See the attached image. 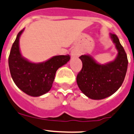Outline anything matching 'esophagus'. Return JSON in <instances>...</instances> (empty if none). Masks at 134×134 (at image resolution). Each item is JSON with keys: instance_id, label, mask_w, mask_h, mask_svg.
Returning <instances> with one entry per match:
<instances>
[{"instance_id": "esophagus-1", "label": "esophagus", "mask_w": 134, "mask_h": 134, "mask_svg": "<svg viewBox=\"0 0 134 134\" xmlns=\"http://www.w3.org/2000/svg\"><path fill=\"white\" fill-rule=\"evenodd\" d=\"M81 53L80 52H78L77 51H75V50H74V51H71V56L72 57H77V56L80 55Z\"/></svg>"}]
</instances>
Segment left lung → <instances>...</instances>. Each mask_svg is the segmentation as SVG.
I'll return each instance as SVG.
<instances>
[{
	"mask_svg": "<svg viewBox=\"0 0 134 134\" xmlns=\"http://www.w3.org/2000/svg\"><path fill=\"white\" fill-rule=\"evenodd\" d=\"M118 54L115 60L100 65L88 55H81L82 68L77 75V83L80 90L88 98L101 100L113 94L123 83L126 75L128 60L118 37L110 34Z\"/></svg>",
	"mask_w": 134,
	"mask_h": 134,
	"instance_id": "1",
	"label": "left lung"
}]
</instances>
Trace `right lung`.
Wrapping results in <instances>:
<instances>
[{
    "instance_id": "add662e5",
    "label": "right lung",
    "mask_w": 134,
    "mask_h": 134,
    "mask_svg": "<svg viewBox=\"0 0 134 134\" xmlns=\"http://www.w3.org/2000/svg\"><path fill=\"white\" fill-rule=\"evenodd\" d=\"M24 29L17 36L9 57L11 77L21 90L32 96H40L51 90L58 69L68 62L69 55L54 56L41 63H33L21 57L19 46V37Z\"/></svg>"
}]
</instances>
